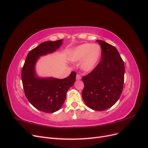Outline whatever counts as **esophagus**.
<instances>
[{
	"mask_svg": "<svg viewBox=\"0 0 148 148\" xmlns=\"http://www.w3.org/2000/svg\"><path fill=\"white\" fill-rule=\"evenodd\" d=\"M76 79H77V80H79V79H82V77L79 74H77V77H76Z\"/></svg>",
	"mask_w": 148,
	"mask_h": 148,
	"instance_id": "1",
	"label": "esophagus"
}]
</instances>
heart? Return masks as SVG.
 <instances>
[{"mask_svg":"<svg viewBox=\"0 0 148 148\" xmlns=\"http://www.w3.org/2000/svg\"><path fill=\"white\" fill-rule=\"evenodd\" d=\"M101 52V48L98 44L85 43L71 50L69 59L73 62L82 60L80 68L85 72H91L99 62Z\"/></svg>","mask_w":148,"mask_h":148,"instance_id":"b5f03b06","label":"heart"}]
</instances>
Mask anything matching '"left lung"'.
Segmentation results:
<instances>
[{"instance_id":"1","label":"left lung","mask_w":148,"mask_h":148,"mask_svg":"<svg viewBox=\"0 0 148 148\" xmlns=\"http://www.w3.org/2000/svg\"><path fill=\"white\" fill-rule=\"evenodd\" d=\"M102 48L101 61L82 78L83 99L89 108L102 111L117 102L122 94L125 75L123 61L114 46L97 40Z\"/></svg>"}]
</instances>
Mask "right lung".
<instances>
[{
  "label": "right lung",
  "mask_w": 148,
  "mask_h": 148,
  "mask_svg": "<svg viewBox=\"0 0 148 148\" xmlns=\"http://www.w3.org/2000/svg\"><path fill=\"white\" fill-rule=\"evenodd\" d=\"M62 42L63 40L60 39L39 44L28 53L22 69L25 95L36 109L44 112L53 113L61 108L66 99L67 91L76 80L77 73L74 71L64 79L41 78L36 73L35 66L39 57L56 51Z\"/></svg>",
  "instance_id": "add662e5"
}]
</instances>
